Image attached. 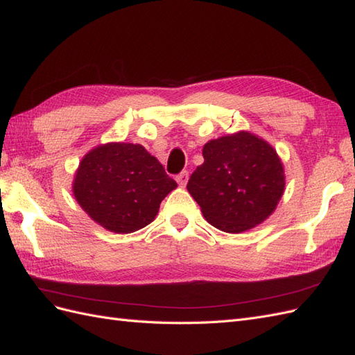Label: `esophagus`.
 <instances>
[{"label": "esophagus", "mask_w": 355, "mask_h": 355, "mask_svg": "<svg viewBox=\"0 0 355 355\" xmlns=\"http://www.w3.org/2000/svg\"><path fill=\"white\" fill-rule=\"evenodd\" d=\"M175 180H177V183H178L181 187H184V186L187 184V180H189V172H187V171H183V172H181V174H178V175L175 177Z\"/></svg>", "instance_id": "obj_1"}]
</instances>
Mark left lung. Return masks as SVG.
I'll use <instances>...</instances> for the list:
<instances>
[{"instance_id": "left-lung-1", "label": "left lung", "mask_w": 355, "mask_h": 355, "mask_svg": "<svg viewBox=\"0 0 355 355\" xmlns=\"http://www.w3.org/2000/svg\"><path fill=\"white\" fill-rule=\"evenodd\" d=\"M202 155L187 191L209 224L243 233L275 211L286 187L284 166L265 139L242 130L209 140Z\"/></svg>"}]
</instances>
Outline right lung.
<instances>
[{
    "mask_svg": "<svg viewBox=\"0 0 355 355\" xmlns=\"http://www.w3.org/2000/svg\"><path fill=\"white\" fill-rule=\"evenodd\" d=\"M177 183L142 145L109 142L81 159L72 181L80 207L98 225L128 234L155 219Z\"/></svg>",
    "mask_w": 355,
    "mask_h": 355,
    "instance_id": "obj_1",
    "label": "right lung"
}]
</instances>
